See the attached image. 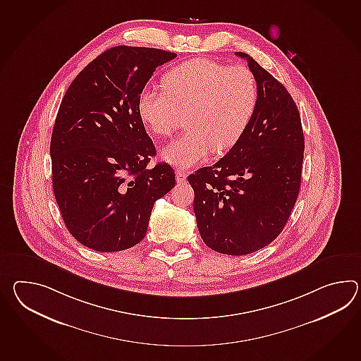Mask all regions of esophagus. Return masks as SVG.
Returning <instances> with one entry per match:
<instances>
[{
	"label": "esophagus",
	"instance_id": "esophagus-1",
	"mask_svg": "<svg viewBox=\"0 0 361 361\" xmlns=\"http://www.w3.org/2000/svg\"><path fill=\"white\" fill-rule=\"evenodd\" d=\"M186 177H188V175H186V172H185V171H181V169H177V183H180V184H181V183H185V181H186Z\"/></svg>",
	"mask_w": 361,
	"mask_h": 361
}]
</instances>
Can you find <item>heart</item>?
<instances>
[{
    "instance_id": "heart-1",
    "label": "heart",
    "mask_w": 361,
    "mask_h": 361,
    "mask_svg": "<svg viewBox=\"0 0 361 361\" xmlns=\"http://www.w3.org/2000/svg\"><path fill=\"white\" fill-rule=\"evenodd\" d=\"M257 104L255 75L245 66L192 58L171 68L163 88H145L137 110L155 136H171L188 114L184 136L161 152L177 169L204 161L212 150L224 152L238 142Z\"/></svg>"
}]
</instances>
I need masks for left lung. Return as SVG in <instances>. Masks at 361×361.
Masks as SVG:
<instances>
[{"instance_id": "left-lung-1", "label": "left lung", "mask_w": 361, "mask_h": 361, "mask_svg": "<svg viewBox=\"0 0 361 361\" xmlns=\"http://www.w3.org/2000/svg\"><path fill=\"white\" fill-rule=\"evenodd\" d=\"M257 104L238 142L214 166L188 177L200 237L209 249L247 255L268 246L288 223L300 189L305 136L293 97L246 53Z\"/></svg>"}]
</instances>
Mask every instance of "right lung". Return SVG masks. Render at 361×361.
<instances>
[{"instance_id": "1", "label": "right lung", "mask_w": 361, "mask_h": 361, "mask_svg": "<svg viewBox=\"0 0 361 361\" xmlns=\"http://www.w3.org/2000/svg\"><path fill=\"white\" fill-rule=\"evenodd\" d=\"M176 56L161 49L115 47L97 56L67 89L50 141L53 190L73 238L112 252L144 240L155 200L175 186L157 154L137 102L158 66Z\"/></svg>"}]
</instances>
